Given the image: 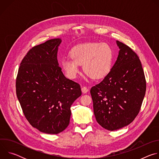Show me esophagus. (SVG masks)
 <instances>
[{
    "instance_id": "1",
    "label": "esophagus",
    "mask_w": 159,
    "mask_h": 159,
    "mask_svg": "<svg viewBox=\"0 0 159 159\" xmlns=\"http://www.w3.org/2000/svg\"><path fill=\"white\" fill-rule=\"evenodd\" d=\"M82 93H84V94H85V93H87L89 91V89H88L87 87L84 86V87H82Z\"/></svg>"
}]
</instances>
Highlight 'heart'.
I'll return each instance as SVG.
<instances>
[{
	"label": "heart",
	"mask_w": 159,
	"mask_h": 159,
	"mask_svg": "<svg viewBox=\"0 0 159 159\" xmlns=\"http://www.w3.org/2000/svg\"><path fill=\"white\" fill-rule=\"evenodd\" d=\"M71 59L61 61L63 69L67 76L74 79L83 65L85 73L90 78L99 79L104 77L110 71L112 50L105 43H85L77 45L70 52Z\"/></svg>",
	"instance_id": "b5f03b06"
}]
</instances>
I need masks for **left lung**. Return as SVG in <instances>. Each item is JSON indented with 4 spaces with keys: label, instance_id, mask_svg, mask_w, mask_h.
Returning <instances> with one entry per match:
<instances>
[{
    "label": "left lung",
    "instance_id": "obj_1",
    "mask_svg": "<svg viewBox=\"0 0 159 159\" xmlns=\"http://www.w3.org/2000/svg\"><path fill=\"white\" fill-rule=\"evenodd\" d=\"M118 58L104 79L90 89L94 113L104 128L114 131L130 124L140 112L146 80L139 56L116 41Z\"/></svg>",
    "mask_w": 159,
    "mask_h": 159
}]
</instances>
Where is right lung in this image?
I'll use <instances>...</instances> for the list:
<instances>
[{"label": "right lung", "mask_w": 159, "mask_h": 159, "mask_svg": "<svg viewBox=\"0 0 159 159\" xmlns=\"http://www.w3.org/2000/svg\"><path fill=\"white\" fill-rule=\"evenodd\" d=\"M61 40L52 39L30 49L16 77V95L22 112L34 128L58 134L69 126L70 107L82 94L79 84L66 78L57 60Z\"/></svg>", "instance_id": "obj_1"}]
</instances>
